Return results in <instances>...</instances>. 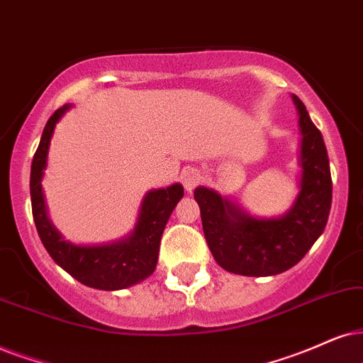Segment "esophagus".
Returning a JSON list of instances; mask_svg holds the SVG:
<instances>
[{
	"mask_svg": "<svg viewBox=\"0 0 363 363\" xmlns=\"http://www.w3.org/2000/svg\"><path fill=\"white\" fill-rule=\"evenodd\" d=\"M201 181H203V176H201L199 169L196 167H187L181 174V182L187 192H191L196 186H199Z\"/></svg>",
	"mask_w": 363,
	"mask_h": 363,
	"instance_id": "34e87169",
	"label": "esophagus"
}]
</instances>
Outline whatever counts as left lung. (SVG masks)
<instances>
[{
  "label": "left lung",
  "mask_w": 363,
  "mask_h": 363,
  "mask_svg": "<svg viewBox=\"0 0 363 363\" xmlns=\"http://www.w3.org/2000/svg\"><path fill=\"white\" fill-rule=\"evenodd\" d=\"M300 116V192L279 218H253L208 187H196L206 241L216 263L242 277H273L303 259L327 226L332 176L322 132L306 107L291 95Z\"/></svg>",
  "instance_id": "8db88e82"
}]
</instances>
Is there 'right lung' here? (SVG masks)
<instances>
[{
    "label": "right lung",
    "instance_id": "1",
    "mask_svg": "<svg viewBox=\"0 0 363 363\" xmlns=\"http://www.w3.org/2000/svg\"><path fill=\"white\" fill-rule=\"evenodd\" d=\"M70 107L72 105L68 104L63 105L48 118L31 162L30 194L36 231L55 263L80 283L97 290H123L154 273L164 228L174 208L184 196V189L181 184L150 189L142 199L134 231L122 240L95 246L72 245L70 241L63 240L58 229L48 219L41 179L47 167L48 147L55 125Z\"/></svg>",
    "mask_w": 363,
    "mask_h": 363
}]
</instances>
